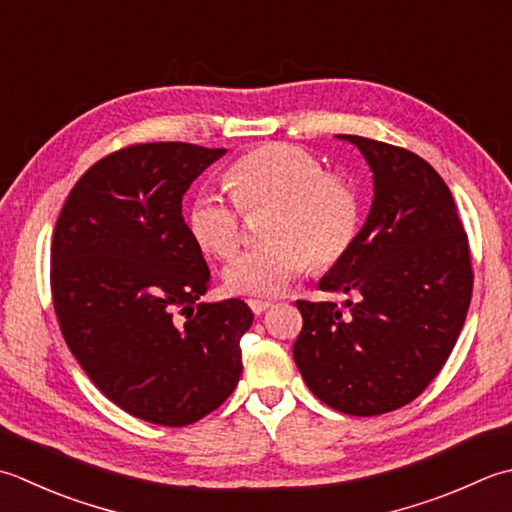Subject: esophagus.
<instances>
[{
    "label": "esophagus",
    "mask_w": 512,
    "mask_h": 512,
    "mask_svg": "<svg viewBox=\"0 0 512 512\" xmlns=\"http://www.w3.org/2000/svg\"><path fill=\"white\" fill-rule=\"evenodd\" d=\"M248 306H250V310H253L255 315H262L266 308L273 306V302H270V299H248Z\"/></svg>",
    "instance_id": "obj_1"
}]
</instances>
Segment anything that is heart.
<instances>
[{"mask_svg":"<svg viewBox=\"0 0 512 512\" xmlns=\"http://www.w3.org/2000/svg\"><path fill=\"white\" fill-rule=\"evenodd\" d=\"M228 199L195 195L188 206V230L208 255L228 259L244 237V213H266L262 235L268 244L250 248L226 268L224 282L235 295H275L308 268L326 270L350 253L362 228V195L344 173L306 148L264 144L226 168Z\"/></svg>","mask_w":512,"mask_h":512,"instance_id":"obj_1","label":"heart"}]
</instances>
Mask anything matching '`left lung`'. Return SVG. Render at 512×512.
<instances>
[{
	"mask_svg": "<svg viewBox=\"0 0 512 512\" xmlns=\"http://www.w3.org/2000/svg\"><path fill=\"white\" fill-rule=\"evenodd\" d=\"M373 170L375 197L350 253L319 282L342 306L297 299L295 364L339 413L373 417L413 402L444 368L473 295L468 235L453 193L426 159L342 135Z\"/></svg>",
	"mask_w": 512,
	"mask_h": 512,
	"instance_id": "left-lung-1",
	"label": "left lung"
}]
</instances>
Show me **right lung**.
Listing matches in <instances>:
<instances>
[{"mask_svg":"<svg viewBox=\"0 0 512 512\" xmlns=\"http://www.w3.org/2000/svg\"><path fill=\"white\" fill-rule=\"evenodd\" d=\"M224 153L184 142L115 150L70 190L50 244L70 353L110 402L157 426L199 422L242 375L253 310L197 304L210 273L182 215L190 184Z\"/></svg>","mask_w":512,"mask_h":512,"instance_id":"obj_1","label":"right lung"}]
</instances>
